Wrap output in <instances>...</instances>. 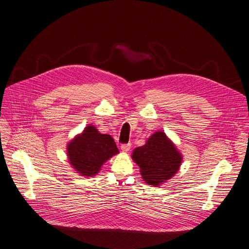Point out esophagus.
<instances>
[{"mask_svg":"<svg viewBox=\"0 0 249 249\" xmlns=\"http://www.w3.org/2000/svg\"><path fill=\"white\" fill-rule=\"evenodd\" d=\"M130 148H131V144L130 143H124V144L121 145V150L123 152H128L130 150Z\"/></svg>","mask_w":249,"mask_h":249,"instance_id":"1","label":"esophagus"}]
</instances>
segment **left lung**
Masks as SVG:
<instances>
[{
    "label": "left lung",
    "instance_id": "left-lung-1",
    "mask_svg": "<svg viewBox=\"0 0 249 249\" xmlns=\"http://www.w3.org/2000/svg\"><path fill=\"white\" fill-rule=\"evenodd\" d=\"M133 160L139 166L143 179L150 184L170 179L178 170L182 157L163 132H157L145 145L133 153Z\"/></svg>",
    "mask_w": 249,
    "mask_h": 249
}]
</instances>
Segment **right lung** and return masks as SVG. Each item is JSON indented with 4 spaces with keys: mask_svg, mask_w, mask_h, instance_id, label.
<instances>
[{
    "mask_svg": "<svg viewBox=\"0 0 249 249\" xmlns=\"http://www.w3.org/2000/svg\"><path fill=\"white\" fill-rule=\"evenodd\" d=\"M117 153L118 149L111 136L100 134L93 126H88L82 135L68 145L71 164L87 177L96 175L102 164Z\"/></svg>",
    "mask_w": 249,
    "mask_h": 249,
    "instance_id": "1",
    "label": "right lung"
}]
</instances>
